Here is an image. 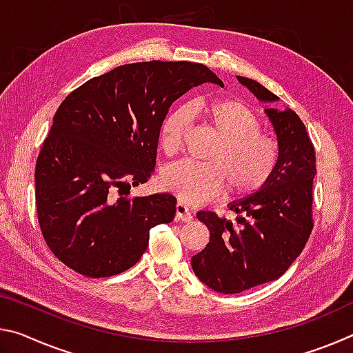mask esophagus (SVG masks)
Listing matches in <instances>:
<instances>
[{"label":"esophagus","mask_w":353,"mask_h":353,"mask_svg":"<svg viewBox=\"0 0 353 353\" xmlns=\"http://www.w3.org/2000/svg\"><path fill=\"white\" fill-rule=\"evenodd\" d=\"M176 219L182 221V223H190L193 219V213L190 212V208L183 202H177L176 204Z\"/></svg>","instance_id":"obj_1"}]
</instances>
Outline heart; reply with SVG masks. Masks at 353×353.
I'll use <instances>...</instances> for the list:
<instances>
[{
    "mask_svg": "<svg viewBox=\"0 0 353 353\" xmlns=\"http://www.w3.org/2000/svg\"><path fill=\"white\" fill-rule=\"evenodd\" d=\"M201 115L218 141L208 163L183 160L166 166L162 185L187 204H201L223 193L225 187L235 196H246L261 190L274 174L279 148L270 135L260 132L256 113L240 99H216L196 103ZM190 126L188 110L172 109L160 126V148L166 155L182 148Z\"/></svg>",
    "mask_w": 353,
    "mask_h": 353,
    "instance_id": "heart-1",
    "label": "heart"
}]
</instances>
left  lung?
Returning a JSON list of instances; mask_svg holds the SVG:
<instances>
[{"instance_id":"left-lung-1","label":"left lung","mask_w":353,"mask_h":353,"mask_svg":"<svg viewBox=\"0 0 353 353\" xmlns=\"http://www.w3.org/2000/svg\"><path fill=\"white\" fill-rule=\"evenodd\" d=\"M236 79L260 103H279V97L256 81ZM265 113L279 146L270 181L246 198L229 202L236 225L213 212L196 213L210 232V241L191 256V268L202 283L223 294H238L277 280L301 255L313 229L314 148L296 112L265 109Z\"/></svg>"}]
</instances>
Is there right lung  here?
<instances>
[{"mask_svg":"<svg viewBox=\"0 0 353 353\" xmlns=\"http://www.w3.org/2000/svg\"><path fill=\"white\" fill-rule=\"evenodd\" d=\"M205 82L224 85L201 63H129L59 105L35 165V202L46 244L71 270L94 279L126 271L146 250L149 230L174 219L172 194H128L154 171L171 104Z\"/></svg>","mask_w":353,"mask_h":353,"instance_id":"right-lung-1","label":"right lung"}]
</instances>
